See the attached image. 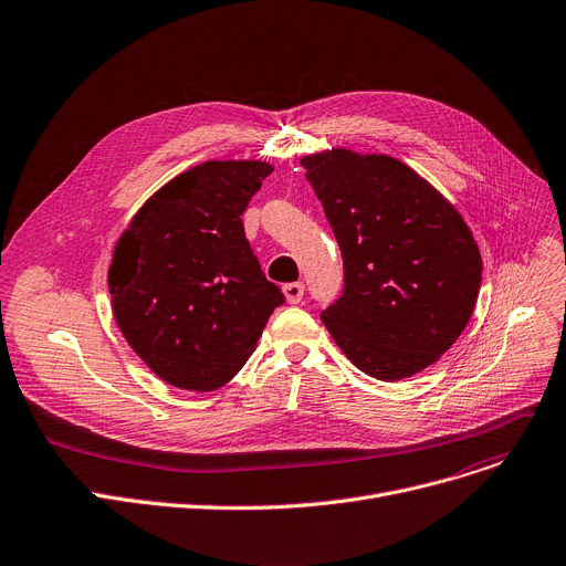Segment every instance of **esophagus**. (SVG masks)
<instances>
[{
    "label": "esophagus",
    "mask_w": 566,
    "mask_h": 566,
    "mask_svg": "<svg viewBox=\"0 0 566 566\" xmlns=\"http://www.w3.org/2000/svg\"><path fill=\"white\" fill-rule=\"evenodd\" d=\"M282 291H284L286 303H291V305H297L300 300H303V295H305V286L300 284V282H289V284L282 286Z\"/></svg>",
    "instance_id": "34e87169"
}]
</instances>
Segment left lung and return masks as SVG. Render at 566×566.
<instances>
[{"label": "left lung", "instance_id": "1", "mask_svg": "<svg viewBox=\"0 0 566 566\" xmlns=\"http://www.w3.org/2000/svg\"><path fill=\"white\" fill-rule=\"evenodd\" d=\"M344 254V295L321 314L370 378L432 366L464 332L482 280L460 211L407 164L332 147L300 159Z\"/></svg>", "mask_w": 566, "mask_h": 566}]
</instances>
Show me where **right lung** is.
<instances>
[{"instance_id": "add662e5", "label": "right lung", "mask_w": 566, "mask_h": 566, "mask_svg": "<svg viewBox=\"0 0 566 566\" xmlns=\"http://www.w3.org/2000/svg\"><path fill=\"white\" fill-rule=\"evenodd\" d=\"M271 172L256 159L188 168L145 200L113 248V318L147 368L177 389L230 382L284 303L241 220Z\"/></svg>"}]
</instances>
